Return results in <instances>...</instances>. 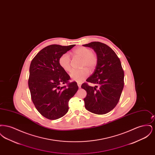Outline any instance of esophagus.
<instances>
[{"mask_svg": "<svg viewBox=\"0 0 155 155\" xmlns=\"http://www.w3.org/2000/svg\"><path fill=\"white\" fill-rule=\"evenodd\" d=\"M77 85H78V87H79V88H80L81 87V82H77Z\"/></svg>", "mask_w": 155, "mask_h": 155, "instance_id": "obj_1", "label": "esophagus"}]
</instances>
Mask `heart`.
<instances>
[{"label":"heart","instance_id":"1","mask_svg":"<svg viewBox=\"0 0 155 155\" xmlns=\"http://www.w3.org/2000/svg\"><path fill=\"white\" fill-rule=\"evenodd\" d=\"M73 53L80 58H82L81 67H85L81 70H74L70 74V78L73 81L81 82L85 80L89 75L88 70H94L97 63V57L94 52L88 48L81 46L75 49ZM59 64L64 71L69 72L71 71V59L68 53H65L61 55L59 59Z\"/></svg>","mask_w":155,"mask_h":155}]
</instances>
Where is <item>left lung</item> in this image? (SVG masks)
Returning <instances> with one entry per match:
<instances>
[{
    "mask_svg": "<svg viewBox=\"0 0 155 155\" xmlns=\"http://www.w3.org/2000/svg\"><path fill=\"white\" fill-rule=\"evenodd\" d=\"M83 46L92 48L97 57L95 71L86 80L97 86L91 87L86 82L81 85L87 92L85 107L93 113L104 114L118 103L124 88V71L118 56L107 45L92 42Z\"/></svg>",
    "mask_w": 155,
    "mask_h": 155,
    "instance_id": "obj_1",
    "label": "left lung"
}]
</instances>
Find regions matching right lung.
Returning a JSON list of instances; mask_svg holds the SVG:
<instances>
[{"label":"right lung","mask_w":155,"mask_h":155,"mask_svg":"<svg viewBox=\"0 0 155 155\" xmlns=\"http://www.w3.org/2000/svg\"><path fill=\"white\" fill-rule=\"evenodd\" d=\"M74 46H48L31 61L28 79L31 99L37 110L48 119L64 116L68 110L69 100L78 89L76 82H68L69 75L59 64L61 55ZM65 83L67 86H60Z\"/></svg>","instance_id":"1"}]
</instances>
